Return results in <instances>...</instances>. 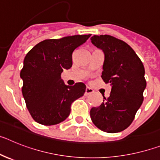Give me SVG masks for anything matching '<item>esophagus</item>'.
Segmentation results:
<instances>
[{
    "label": "esophagus",
    "instance_id": "34e87169",
    "mask_svg": "<svg viewBox=\"0 0 160 160\" xmlns=\"http://www.w3.org/2000/svg\"><path fill=\"white\" fill-rule=\"evenodd\" d=\"M92 93H94V90H93V89L90 88V87H87V88H86V90H85V95H88V94H92Z\"/></svg>",
    "mask_w": 160,
    "mask_h": 160
}]
</instances>
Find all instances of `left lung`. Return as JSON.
I'll list each match as a JSON object with an SVG mask.
<instances>
[{
    "instance_id": "1",
    "label": "left lung",
    "mask_w": 160,
    "mask_h": 160,
    "mask_svg": "<svg viewBox=\"0 0 160 160\" xmlns=\"http://www.w3.org/2000/svg\"><path fill=\"white\" fill-rule=\"evenodd\" d=\"M91 42L104 53L102 78L111 83L110 96L90 110V118L98 129L117 133L128 128L143 101L147 82L142 62L132 48L110 35H94Z\"/></svg>"
}]
</instances>
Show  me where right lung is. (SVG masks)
<instances>
[{
  "label": "right lung",
  "instance_id": "add662e5",
  "mask_svg": "<svg viewBox=\"0 0 160 160\" xmlns=\"http://www.w3.org/2000/svg\"><path fill=\"white\" fill-rule=\"evenodd\" d=\"M90 37L74 35L44 40L25 57L20 73L23 80L22 94L37 122L51 126L63 122L70 114L72 102L84 94V83L66 86L61 74L72 66L73 50Z\"/></svg>",
  "mask_w": 160,
  "mask_h": 160
}]
</instances>
